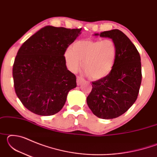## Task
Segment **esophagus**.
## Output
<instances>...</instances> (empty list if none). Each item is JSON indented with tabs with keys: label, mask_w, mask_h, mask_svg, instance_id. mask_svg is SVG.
Wrapping results in <instances>:
<instances>
[{
	"label": "esophagus",
	"mask_w": 157,
	"mask_h": 157,
	"mask_svg": "<svg viewBox=\"0 0 157 157\" xmlns=\"http://www.w3.org/2000/svg\"><path fill=\"white\" fill-rule=\"evenodd\" d=\"M84 81V79L82 78H81V77L78 76V78H77V84H78V86L79 85H80Z\"/></svg>",
	"instance_id": "obj_1"
}]
</instances>
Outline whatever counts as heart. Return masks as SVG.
<instances>
[{"label": "heart", "mask_w": 157, "mask_h": 157, "mask_svg": "<svg viewBox=\"0 0 157 157\" xmlns=\"http://www.w3.org/2000/svg\"><path fill=\"white\" fill-rule=\"evenodd\" d=\"M117 56V48L111 39H82L77 41L71 49L66 50L64 57L68 68L77 71L83 62V68L94 80L109 75Z\"/></svg>", "instance_id": "b5f03b06"}]
</instances>
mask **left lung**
<instances>
[{
    "label": "left lung",
    "instance_id": "obj_1",
    "mask_svg": "<svg viewBox=\"0 0 157 157\" xmlns=\"http://www.w3.org/2000/svg\"><path fill=\"white\" fill-rule=\"evenodd\" d=\"M115 43L117 56L113 68L105 78L92 82L86 102L95 116L113 119L125 113L136 100L141 84V62L136 46L117 30L94 34Z\"/></svg>",
    "mask_w": 157,
    "mask_h": 157
}]
</instances>
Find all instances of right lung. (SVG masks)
<instances>
[{
	"mask_svg": "<svg viewBox=\"0 0 157 157\" xmlns=\"http://www.w3.org/2000/svg\"><path fill=\"white\" fill-rule=\"evenodd\" d=\"M81 30L45 26L18 50L12 71L15 92L31 112L58 113L68 92L77 86L76 77L67 69L63 55Z\"/></svg>",
	"mask_w": 157,
	"mask_h": 157,
	"instance_id": "1",
	"label": "right lung"
}]
</instances>
